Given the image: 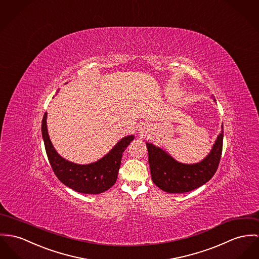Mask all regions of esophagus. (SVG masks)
<instances>
[{"mask_svg": "<svg viewBox=\"0 0 259 259\" xmlns=\"http://www.w3.org/2000/svg\"><path fill=\"white\" fill-rule=\"evenodd\" d=\"M149 131H150V128H149L147 125H145V124L140 128V133H141L142 136L145 135V134H147Z\"/></svg>", "mask_w": 259, "mask_h": 259, "instance_id": "34e87169", "label": "esophagus"}]
</instances>
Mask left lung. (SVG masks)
<instances>
[{"mask_svg": "<svg viewBox=\"0 0 259 259\" xmlns=\"http://www.w3.org/2000/svg\"><path fill=\"white\" fill-rule=\"evenodd\" d=\"M223 125L221 133L208 156L197 163H181L161 148L146 143L153 182L168 193H184L208 182L218 169L223 150Z\"/></svg>", "mask_w": 259, "mask_h": 259, "instance_id": "8db88e82", "label": "left lung"}]
</instances>
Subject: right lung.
<instances>
[{"label": "right lung", "instance_id": "right-lung-1", "mask_svg": "<svg viewBox=\"0 0 259 259\" xmlns=\"http://www.w3.org/2000/svg\"><path fill=\"white\" fill-rule=\"evenodd\" d=\"M47 112L44 113L41 131L46 154L51 167L62 183L71 189L84 194H100L116 182L122 154L134 140V135L126 136L98 161L78 164L62 158L54 149L47 130Z\"/></svg>", "mask_w": 259, "mask_h": 259}]
</instances>
